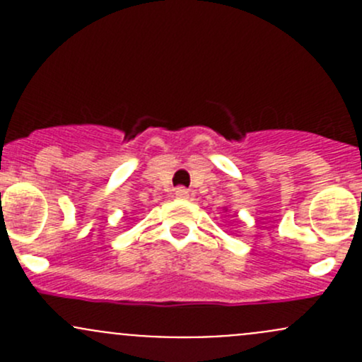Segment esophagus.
<instances>
[{"mask_svg": "<svg viewBox=\"0 0 362 362\" xmlns=\"http://www.w3.org/2000/svg\"><path fill=\"white\" fill-rule=\"evenodd\" d=\"M175 198H178V199H187L189 198V191L185 187H177L175 189Z\"/></svg>", "mask_w": 362, "mask_h": 362, "instance_id": "obj_1", "label": "esophagus"}]
</instances>
